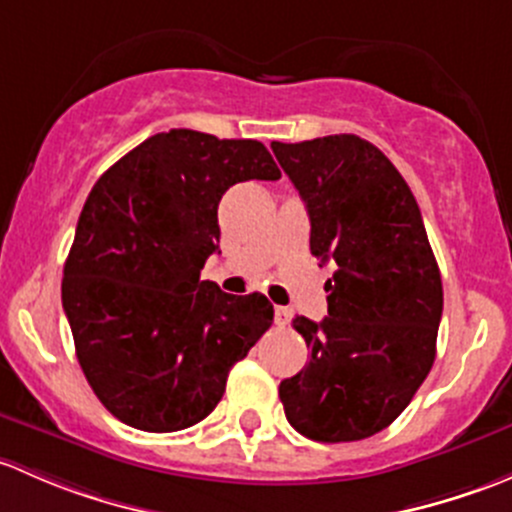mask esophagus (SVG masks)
Wrapping results in <instances>:
<instances>
[{"instance_id": "34e87169", "label": "esophagus", "mask_w": 512, "mask_h": 512, "mask_svg": "<svg viewBox=\"0 0 512 512\" xmlns=\"http://www.w3.org/2000/svg\"><path fill=\"white\" fill-rule=\"evenodd\" d=\"M293 318V310L291 308H283V305H276V313H273V320H276V325H288Z\"/></svg>"}]
</instances>
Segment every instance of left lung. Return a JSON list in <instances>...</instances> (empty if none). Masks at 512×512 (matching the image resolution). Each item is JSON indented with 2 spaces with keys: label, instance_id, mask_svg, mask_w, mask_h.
<instances>
[{
  "label": "left lung",
  "instance_id": "8db88e82",
  "mask_svg": "<svg viewBox=\"0 0 512 512\" xmlns=\"http://www.w3.org/2000/svg\"><path fill=\"white\" fill-rule=\"evenodd\" d=\"M310 217V254L335 263L328 318H298L308 365L278 387L286 419L323 444L387 429L436 357L444 288L412 189L357 135L271 142Z\"/></svg>",
  "mask_w": 512,
  "mask_h": 512
}]
</instances>
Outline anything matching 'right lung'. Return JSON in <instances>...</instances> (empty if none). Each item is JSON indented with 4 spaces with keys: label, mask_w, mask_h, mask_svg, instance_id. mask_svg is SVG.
I'll return each mask as SVG.
<instances>
[{
    "label": "right lung",
    "mask_w": 512,
    "mask_h": 512,
    "mask_svg": "<svg viewBox=\"0 0 512 512\" xmlns=\"http://www.w3.org/2000/svg\"><path fill=\"white\" fill-rule=\"evenodd\" d=\"M258 140L157 133L93 184L63 266L61 300L88 384L142 431H179L214 412L226 377L273 323L266 295L199 281L219 249L231 184L278 179Z\"/></svg>",
    "instance_id": "add662e5"
}]
</instances>
